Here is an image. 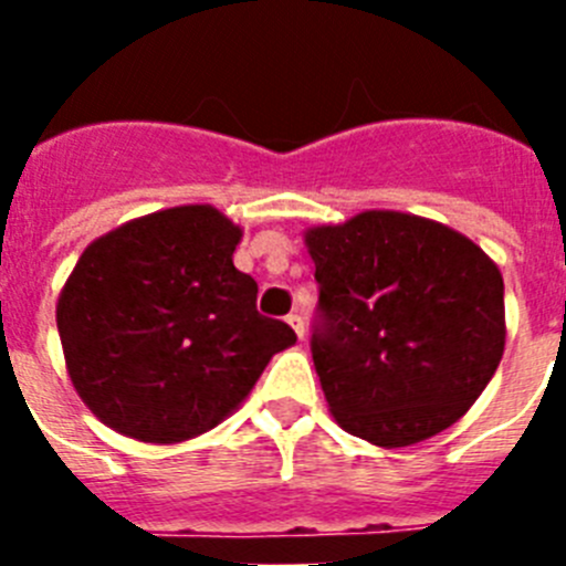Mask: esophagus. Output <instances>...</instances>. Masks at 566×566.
<instances>
[{
  "label": "esophagus",
  "mask_w": 566,
  "mask_h": 566,
  "mask_svg": "<svg viewBox=\"0 0 566 566\" xmlns=\"http://www.w3.org/2000/svg\"><path fill=\"white\" fill-rule=\"evenodd\" d=\"M289 326H292L294 328V334H297V337L300 339H303V337H306V319H303V317H300V314H289Z\"/></svg>",
  "instance_id": "obj_1"
}]
</instances>
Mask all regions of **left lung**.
Returning a JSON list of instances; mask_svg holds the SVG:
<instances>
[{
  "label": "left lung",
  "instance_id": "left-lung-1",
  "mask_svg": "<svg viewBox=\"0 0 566 566\" xmlns=\"http://www.w3.org/2000/svg\"><path fill=\"white\" fill-rule=\"evenodd\" d=\"M319 286L312 357L339 428L379 448L464 417L504 354V280L464 234L419 214L306 232Z\"/></svg>",
  "mask_w": 566,
  "mask_h": 566
}]
</instances>
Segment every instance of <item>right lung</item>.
Segmentation results:
<instances>
[{"instance_id":"add662e5","label":"right lung","mask_w":566,"mask_h":566,"mask_svg":"<svg viewBox=\"0 0 566 566\" xmlns=\"http://www.w3.org/2000/svg\"><path fill=\"white\" fill-rule=\"evenodd\" d=\"M240 227L214 207L144 214L93 240L56 326L73 388L107 428L172 444L229 417L277 352L297 343L258 312L232 263Z\"/></svg>"}]
</instances>
